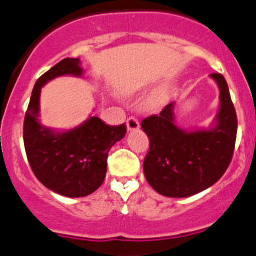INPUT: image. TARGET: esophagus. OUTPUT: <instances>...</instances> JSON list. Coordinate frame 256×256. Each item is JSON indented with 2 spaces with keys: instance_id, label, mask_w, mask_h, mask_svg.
<instances>
[{
  "instance_id": "1",
  "label": "esophagus",
  "mask_w": 256,
  "mask_h": 256,
  "mask_svg": "<svg viewBox=\"0 0 256 256\" xmlns=\"http://www.w3.org/2000/svg\"><path fill=\"white\" fill-rule=\"evenodd\" d=\"M126 126H128V131H135L139 130L140 128V124L139 120L136 118V117H128V121H126Z\"/></svg>"
}]
</instances>
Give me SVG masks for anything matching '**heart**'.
I'll return each instance as SVG.
<instances>
[{"label":"heart","mask_w":256,"mask_h":256,"mask_svg":"<svg viewBox=\"0 0 256 256\" xmlns=\"http://www.w3.org/2000/svg\"><path fill=\"white\" fill-rule=\"evenodd\" d=\"M169 96H170L169 87H166V86L159 87L152 90V92H150L142 100L140 107H142V110L144 112H156L166 104V101L169 100Z\"/></svg>","instance_id":"b5f03b06"}]
</instances>
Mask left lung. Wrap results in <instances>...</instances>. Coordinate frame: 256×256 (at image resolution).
Masks as SVG:
<instances>
[{
  "label": "left lung",
  "instance_id": "1",
  "mask_svg": "<svg viewBox=\"0 0 256 256\" xmlns=\"http://www.w3.org/2000/svg\"><path fill=\"white\" fill-rule=\"evenodd\" d=\"M220 90V108L207 128L186 130L176 125V102L142 120L150 142L144 160L148 183L166 197L183 198L207 190L228 169L235 148L238 118L228 83L210 74Z\"/></svg>",
  "mask_w": 256,
  "mask_h": 256
}]
</instances>
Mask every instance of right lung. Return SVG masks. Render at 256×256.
Returning a JSON list of instances; mask_svg holds the SVG:
<instances>
[{
    "label": "right lung",
    "mask_w": 256,
    "mask_h": 256,
    "mask_svg": "<svg viewBox=\"0 0 256 256\" xmlns=\"http://www.w3.org/2000/svg\"><path fill=\"white\" fill-rule=\"evenodd\" d=\"M80 58H66L44 73L34 86L24 120V144L35 176L64 197H84L104 182L108 152L126 134V126L106 125L90 116L69 130H56L40 122V92L62 76L82 77Z\"/></svg>",
    "instance_id": "1"
}]
</instances>
